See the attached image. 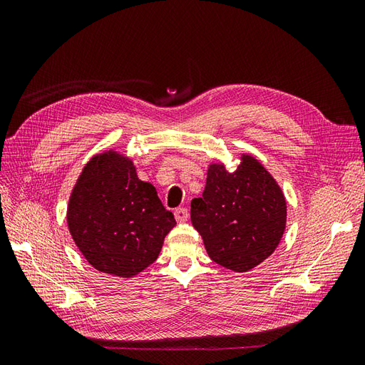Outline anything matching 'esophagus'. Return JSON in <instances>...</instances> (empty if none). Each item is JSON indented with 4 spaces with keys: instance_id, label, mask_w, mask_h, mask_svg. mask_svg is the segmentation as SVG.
Returning <instances> with one entry per match:
<instances>
[{
    "instance_id": "obj_1",
    "label": "esophagus",
    "mask_w": 365,
    "mask_h": 365,
    "mask_svg": "<svg viewBox=\"0 0 365 365\" xmlns=\"http://www.w3.org/2000/svg\"><path fill=\"white\" fill-rule=\"evenodd\" d=\"M175 219L178 220V222H187V219H189V210L180 207L175 210Z\"/></svg>"
}]
</instances>
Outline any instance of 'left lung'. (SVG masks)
<instances>
[{
	"mask_svg": "<svg viewBox=\"0 0 365 365\" xmlns=\"http://www.w3.org/2000/svg\"><path fill=\"white\" fill-rule=\"evenodd\" d=\"M190 217L210 259L247 272L277 248L286 201L263 165L245 155L235 172H227L222 164L210 165L205 190L192 201Z\"/></svg>",
	"mask_w": 365,
	"mask_h": 365,
	"instance_id": "left-lung-1",
	"label": "left lung"
}]
</instances>
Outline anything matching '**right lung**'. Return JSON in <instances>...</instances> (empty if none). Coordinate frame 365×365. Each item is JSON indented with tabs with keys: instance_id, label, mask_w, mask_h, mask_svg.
Segmentation results:
<instances>
[{
	"instance_id": "1",
	"label": "right lung",
	"mask_w": 365,
	"mask_h": 365,
	"mask_svg": "<svg viewBox=\"0 0 365 365\" xmlns=\"http://www.w3.org/2000/svg\"><path fill=\"white\" fill-rule=\"evenodd\" d=\"M67 220L83 257L117 277H132L155 262L176 225L155 187L140 181L132 161L113 150L85 165L70 196Z\"/></svg>"
}]
</instances>
